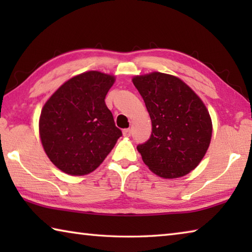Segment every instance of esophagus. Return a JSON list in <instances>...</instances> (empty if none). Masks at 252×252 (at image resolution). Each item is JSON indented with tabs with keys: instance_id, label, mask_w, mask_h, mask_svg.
<instances>
[{
	"instance_id": "obj_1",
	"label": "esophagus",
	"mask_w": 252,
	"mask_h": 252,
	"mask_svg": "<svg viewBox=\"0 0 252 252\" xmlns=\"http://www.w3.org/2000/svg\"><path fill=\"white\" fill-rule=\"evenodd\" d=\"M123 135H125V136H130L131 135V130L130 129H125V130H123Z\"/></svg>"
}]
</instances>
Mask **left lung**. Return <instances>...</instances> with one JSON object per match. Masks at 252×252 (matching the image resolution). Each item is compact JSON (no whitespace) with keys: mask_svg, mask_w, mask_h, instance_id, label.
I'll list each match as a JSON object with an SVG mask.
<instances>
[{"mask_svg":"<svg viewBox=\"0 0 252 252\" xmlns=\"http://www.w3.org/2000/svg\"><path fill=\"white\" fill-rule=\"evenodd\" d=\"M132 81L152 122L150 139L136 147L143 162L162 178L186 176L210 144L212 123L206 105L176 76L153 72Z\"/></svg>","mask_w":252,"mask_h":252,"instance_id":"8db88e82","label":"left lung"}]
</instances>
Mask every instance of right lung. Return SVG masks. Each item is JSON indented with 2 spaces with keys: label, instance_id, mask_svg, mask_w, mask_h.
I'll return each mask as SVG.
<instances>
[{
  "label": "right lung",
  "instance_id": "obj_1",
  "mask_svg": "<svg viewBox=\"0 0 252 252\" xmlns=\"http://www.w3.org/2000/svg\"><path fill=\"white\" fill-rule=\"evenodd\" d=\"M114 76L85 72L61 85L41 111L42 146L52 163L83 176L103 162L122 135L104 99Z\"/></svg>",
  "mask_w": 252,
  "mask_h": 252
}]
</instances>
